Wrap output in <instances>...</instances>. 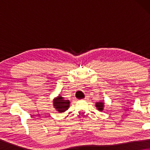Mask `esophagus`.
I'll use <instances>...</instances> for the list:
<instances>
[{
  "label": "esophagus",
  "mask_w": 150,
  "mask_h": 150,
  "mask_svg": "<svg viewBox=\"0 0 150 150\" xmlns=\"http://www.w3.org/2000/svg\"><path fill=\"white\" fill-rule=\"evenodd\" d=\"M87 97H85V98H84V99H83V100H87Z\"/></svg>",
  "instance_id": "obj_1"
}]
</instances>
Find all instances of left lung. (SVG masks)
<instances>
[{
	"mask_svg": "<svg viewBox=\"0 0 150 150\" xmlns=\"http://www.w3.org/2000/svg\"><path fill=\"white\" fill-rule=\"evenodd\" d=\"M104 104H105V103H104V100H102V101H100V102H97L96 103V107L98 109V110L102 112V111H103V110H104Z\"/></svg>",
	"mask_w": 150,
	"mask_h": 150,
	"instance_id": "left-lung-1",
	"label": "left lung"
}]
</instances>
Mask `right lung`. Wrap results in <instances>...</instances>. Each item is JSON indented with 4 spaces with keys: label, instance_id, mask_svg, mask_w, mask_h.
<instances>
[{
    "label": "right lung",
    "instance_id": "1",
    "mask_svg": "<svg viewBox=\"0 0 150 150\" xmlns=\"http://www.w3.org/2000/svg\"><path fill=\"white\" fill-rule=\"evenodd\" d=\"M52 104L53 106H54L57 111L59 112V113H62V112H64L68 109L70 102H69V100L64 99V98L62 97L59 94L58 96L54 98Z\"/></svg>",
    "mask_w": 150,
    "mask_h": 150
}]
</instances>
